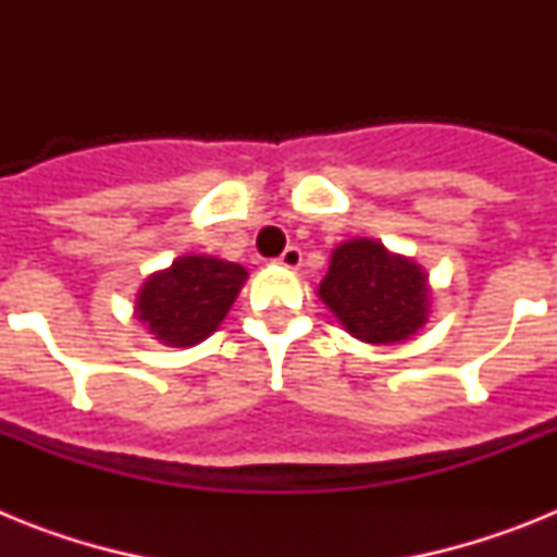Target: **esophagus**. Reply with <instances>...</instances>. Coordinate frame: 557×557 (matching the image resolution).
<instances>
[{"label": "esophagus", "instance_id": "esophagus-1", "mask_svg": "<svg viewBox=\"0 0 557 557\" xmlns=\"http://www.w3.org/2000/svg\"><path fill=\"white\" fill-rule=\"evenodd\" d=\"M301 259H304L301 248H295V245H289V248L284 250L282 256H278V262H282V268H287V270H298V268H301Z\"/></svg>", "mask_w": 557, "mask_h": 557}]
</instances>
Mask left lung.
<instances>
[{"instance_id": "obj_1", "label": "left lung", "mask_w": 557, "mask_h": 557, "mask_svg": "<svg viewBox=\"0 0 557 557\" xmlns=\"http://www.w3.org/2000/svg\"><path fill=\"white\" fill-rule=\"evenodd\" d=\"M318 295L351 337L371 346L410 339L424 329L432 309L430 273L368 236H354L332 250Z\"/></svg>"}]
</instances>
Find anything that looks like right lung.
I'll list each match as a JSON object with an SVG mask.
<instances>
[{
    "label": "right lung",
    "instance_id": "obj_1",
    "mask_svg": "<svg viewBox=\"0 0 557 557\" xmlns=\"http://www.w3.org/2000/svg\"><path fill=\"white\" fill-rule=\"evenodd\" d=\"M245 282L243 264L206 253L178 256L141 282L133 314L164 346H198L218 332Z\"/></svg>",
    "mask_w": 557,
    "mask_h": 557
}]
</instances>
